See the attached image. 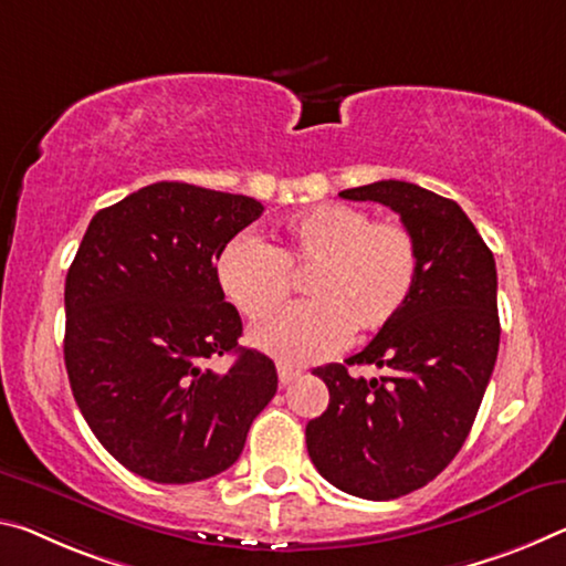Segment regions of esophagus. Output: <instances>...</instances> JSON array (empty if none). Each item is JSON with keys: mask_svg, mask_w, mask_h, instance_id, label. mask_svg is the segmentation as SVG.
<instances>
[{"mask_svg": "<svg viewBox=\"0 0 566 566\" xmlns=\"http://www.w3.org/2000/svg\"><path fill=\"white\" fill-rule=\"evenodd\" d=\"M276 375H280L282 388H286V385H290L292 380L300 378L302 370H300V367H292V365H286V363H280V365H276Z\"/></svg>", "mask_w": 566, "mask_h": 566, "instance_id": "obj_1", "label": "esophagus"}]
</instances>
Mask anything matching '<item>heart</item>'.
Returning <instances> with one entry per match:
<instances>
[{
	"label": "heart",
	"mask_w": 566,
	"mask_h": 566,
	"mask_svg": "<svg viewBox=\"0 0 566 566\" xmlns=\"http://www.w3.org/2000/svg\"><path fill=\"white\" fill-rule=\"evenodd\" d=\"M420 274V251L400 221H375L365 209L319 203L286 219L269 247L239 234L221 249L217 276L249 319H266L304 280L312 302L254 329V343L284 363L319 360L349 332L370 337L400 317Z\"/></svg>",
	"instance_id": "heart-1"
}]
</instances>
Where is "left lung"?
<instances>
[{
    "mask_svg": "<svg viewBox=\"0 0 566 566\" xmlns=\"http://www.w3.org/2000/svg\"><path fill=\"white\" fill-rule=\"evenodd\" d=\"M388 206L412 231L420 274L400 317L363 353L317 367L329 406L310 420V459L332 486L390 501L433 481L469 436L499 355L496 262L451 199L408 181L339 193ZM349 364H378V381Z\"/></svg>",
    "mask_w": 566,
    "mask_h": 566,
    "instance_id": "obj_1",
    "label": "left lung"
}]
</instances>
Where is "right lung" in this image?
<instances>
[{"mask_svg":"<svg viewBox=\"0 0 566 566\" xmlns=\"http://www.w3.org/2000/svg\"><path fill=\"white\" fill-rule=\"evenodd\" d=\"M239 193L160 181L101 209L65 280V367L80 412L115 461L156 483L227 471L276 392V367L239 347L221 249L262 217ZM234 354L227 374L211 356Z\"/></svg>","mask_w":566,"mask_h":566,"instance_id":"add662e5","label":"right lung"}]
</instances>
